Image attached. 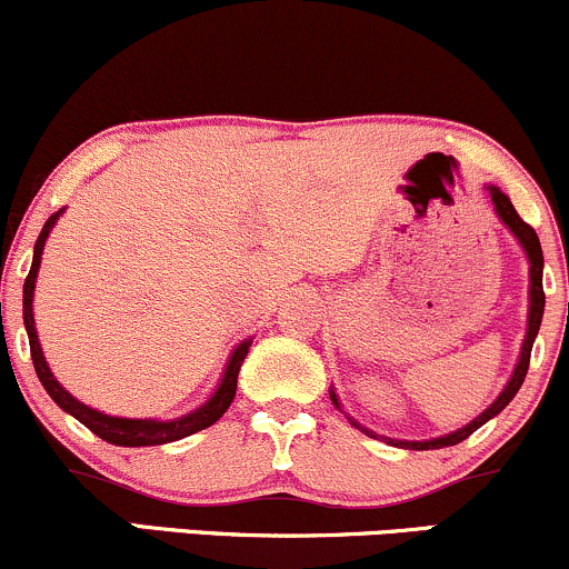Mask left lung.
<instances>
[{
  "instance_id": "1",
  "label": "left lung",
  "mask_w": 569,
  "mask_h": 569,
  "mask_svg": "<svg viewBox=\"0 0 569 569\" xmlns=\"http://www.w3.org/2000/svg\"><path fill=\"white\" fill-rule=\"evenodd\" d=\"M485 189H487V193H490L492 210H496L498 220L506 226V229L513 233V239H517L519 247H522V250H525L527 263H530V290H527V332H525V340H522V351H519L517 365H513V372H511L509 383H506L503 391L498 393L496 402L487 407V410L479 412V416L473 418L471 423H466L463 429H458V431L442 433V437L420 439V442H410V439L383 437L386 442L393 445V447H405V450H442V447H452V445L463 442V439H469L471 433L479 429V426H485L487 420H492L496 416H500V412L506 410V405H509L511 399L517 397V391L522 389V383H525L527 367H530L532 343H536V338H538L540 319H543V309H546V296H543V250H540V239H538L536 229H532V226H527L525 220L517 216V210H513L511 199L506 197V193L500 191L498 186H492V183H487ZM330 399H332V405H336L338 410L351 420L353 429H359L362 433H367V437H376L378 439L376 431L367 429V426H362L357 418H351L349 412L343 410V405H340L338 393H336V389H332V386H330Z\"/></svg>"
}]
</instances>
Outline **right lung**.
Wrapping results in <instances>:
<instances>
[{
	"label": "right lung",
	"mask_w": 569,
	"mask_h": 569,
	"mask_svg": "<svg viewBox=\"0 0 569 569\" xmlns=\"http://www.w3.org/2000/svg\"><path fill=\"white\" fill-rule=\"evenodd\" d=\"M63 210H58L56 216L47 218V223L42 226V233H39L37 244H33V260H31V271L26 277L23 284V325L26 332H29V346H31V362L33 370H37L39 383L44 386V391L50 393L52 402H56L60 410L69 412L84 423L96 437L103 439V442L117 445V447H153V445H167V442H178V439L191 437V433L207 429L216 420L229 410L233 402V393H237V376L239 367H242L247 351H250L252 338H244L242 343L233 346L229 362L223 367V376H220L218 386L212 389L210 397L204 399L197 410L186 412V416L170 418V420H159V418H119V416H106V412L96 410V407L79 402L77 397H71L63 386L58 383V378L52 376L50 365H47L42 343H39L37 336V325H33V287H37V277H39V266H42V252H44V242L50 237V231L56 229L58 218L63 216Z\"/></svg>",
	"instance_id": "right-lung-1"
}]
</instances>
